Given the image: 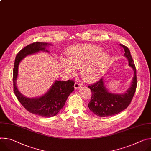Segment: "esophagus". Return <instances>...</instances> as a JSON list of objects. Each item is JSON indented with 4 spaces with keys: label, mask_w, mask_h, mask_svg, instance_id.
Segmentation results:
<instances>
[{
    "label": "esophagus",
    "mask_w": 151,
    "mask_h": 151,
    "mask_svg": "<svg viewBox=\"0 0 151 151\" xmlns=\"http://www.w3.org/2000/svg\"><path fill=\"white\" fill-rule=\"evenodd\" d=\"M82 85L79 83H78V82H75V85H74V87L75 89H79L81 87Z\"/></svg>",
    "instance_id": "obj_1"
}]
</instances>
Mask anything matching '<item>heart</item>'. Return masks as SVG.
<instances>
[{"mask_svg":"<svg viewBox=\"0 0 151 151\" xmlns=\"http://www.w3.org/2000/svg\"><path fill=\"white\" fill-rule=\"evenodd\" d=\"M101 47L92 45H80L73 47L67 53V61L62 68L69 76L75 74V69H81V75L85 81L91 83L104 74L109 61V55L101 52Z\"/></svg>","mask_w":151,"mask_h":151,"instance_id":"1","label":"heart"}]
</instances>
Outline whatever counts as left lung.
Masks as SVG:
<instances>
[{"label":"left lung","instance_id":"left-lung-1","mask_svg":"<svg viewBox=\"0 0 151 151\" xmlns=\"http://www.w3.org/2000/svg\"><path fill=\"white\" fill-rule=\"evenodd\" d=\"M120 46L124 50L123 56L128 61V65L134 71V76L129 87L123 93H114L106 87L105 80L102 78L97 83L88 86L92 96L88 104L90 110L98 116L105 117L119 113L126 109L131 102L137 87L136 68L129 49L122 44Z\"/></svg>","mask_w":151,"mask_h":151}]
</instances>
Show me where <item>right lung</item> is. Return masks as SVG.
<instances>
[{
  "label": "right lung",
  "instance_id": "add662e5",
  "mask_svg": "<svg viewBox=\"0 0 151 151\" xmlns=\"http://www.w3.org/2000/svg\"><path fill=\"white\" fill-rule=\"evenodd\" d=\"M52 45L49 43L35 42L24 47L17 53L13 68L14 91L17 99L29 112L44 117H53L61 110L68 96L74 91L75 82L55 80L44 94L35 98L25 96L18 89L16 83L20 62L26 57L40 52L50 53L47 48Z\"/></svg>",
  "mask_w": 151,
  "mask_h": 151
}]
</instances>
